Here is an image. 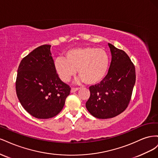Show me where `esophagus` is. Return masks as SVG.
<instances>
[{"label": "esophagus", "instance_id": "34e87169", "mask_svg": "<svg viewBox=\"0 0 158 158\" xmlns=\"http://www.w3.org/2000/svg\"><path fill=\"white\" fill-rule=\"evenodd\" d=\"M79 89V88H71V90H70V92L71 93H74L75 92H76V91Z\"/></svg>", "mask_w": 158, "mask_h": 158}]
</instances>
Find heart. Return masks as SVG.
<instances>
[{"label":"heart","instance_id":"heart-1","mask_svg":"<svg viewBox=\"0 0 158 158\" xmlns=\"http://www.w3.org/2000/svg\"><path fill=\"white\" fill-rule=\"evenodd\" d=\"M109 66L106 51L92 47H84L66 52L64 59L57 58L54 68L57 75L64 82H67L78 70L83 82L94 85L101 82L106 76Z\"/></svg>","mask_w":158,"mask_h":158}]
</instances>
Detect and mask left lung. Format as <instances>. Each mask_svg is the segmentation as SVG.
Wrapping results in <instances>:
<instances>
[{
    "instance_id": "8db88e82",
    "label": "left lung",
    "mask_w": 158,
    "mask_h": 158,
    "mask_svg": "<svg viewBox=\"0 0 158 158\" xmlns=\"http://www.w3.org/2000/svg\"><path fill=\"white\" fill-rule=\"evenodd\" d=\"M111 62L101 82L89 87L85 103L89 113L98 118L117 116L128 107L136 82L135 67L126 52L108 44Z\"/></svg>"
}]
</instances>
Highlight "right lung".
<instances>
[{
    "mask_svg": "<svg viewBox=\"0 0 158 158\" xmlns=\"http://www.w3.org/2000/svg\"><path fill=\"white\" fill-rule=\"evenodd\" d=\"M51 47H38L21 60L16 82L22 106L31 115L41 119L58 114L70 92L69 85L62 82L55 72Z\"/></svg>",
    "mask_w": 158,
    "mask_h": 158,
    "instance_id": "obj_1",
    "label": "right lung"
}]
</instances>
